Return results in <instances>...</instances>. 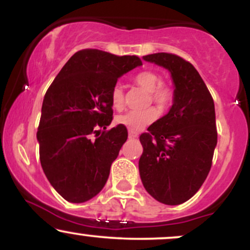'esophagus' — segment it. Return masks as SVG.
<instances>
[{"instance_id": "obj_1", "label": "esophagus", "mask_w": 250, "mask_h": 250, "mask_svg": "<svg viewBox=\"0 0 250 250\" xmlns=\"http://www.w3.org/2000/svg\"><path fill=\"white\" fill-rule=\"evenodd\" d=\"M128 136H129V139H136V137H139V134H137L136 131H131V130H129Z\"/></svg>"}]
</instances>
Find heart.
Returning <instances> with one entry per match:
<instances>
[{
	"label": "heart",
	"mask_w": 250,
	"mask_h": 250,
	"mask_svg": "<svg viewBox=\"0 0 250 250\" xmlns=\"http://www.w3.org/2000/svg\"><path fill=\"white\" fill-rule=\"evenodd\" d=\"M134 82L137 85L149 91V101H151L160 110H166L170 107L174 100L173 89L161 83V76L155 71H141L134 77ZM111 107L116 110L123 108L125 96L121 84H115L110 91ZM157 117V110L153 107L146 108L143 110H129L121 115L116 116L115 122L123 125L131 131H139L153 123Z\"/></svg>",
	"instance_id": "1"
}]
</instances>
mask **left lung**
Masks as SVG:
<instances>
[{
	"mask_svg": "<svg viewBox=\"0 0 250 250\" xmlns=\"http://www.w3.org/2000/svg\"><path fill=\"white\" fill-rule=\"evenodd\" d=\"M170 71L174 100L167 115L140 136V176L155 200L186 202L207 179L217 143L214 100L190 62L168 53L143 56Z\"/></svg>",
	"mask_w": 250,
	"mask_h": 250,
	"instance_id": "1",
	"label": "left lung"
}]
</instances>
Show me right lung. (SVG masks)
Instances as JSON below:
<instances>
[{"instance_id": "obj_1", "label": "right lung", "mask_w": 250, "mask_h": 250, "mask_svg": "<svg viewBox=\"0 0 250 250\" xmlns=\"http://www.w3.org/2000/svg\"><path fill=\"white\" fill-rule=\"evenodd\" d=\"M141 64L137 56L83 49L68 60L48 88L36 134L40 161L64 200L85 202L104 187L111 163L128 139L123 125L107 130L113 121L110 91L119 77Z\"/></svg>"}]
</instances>
